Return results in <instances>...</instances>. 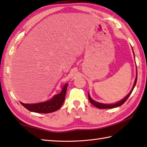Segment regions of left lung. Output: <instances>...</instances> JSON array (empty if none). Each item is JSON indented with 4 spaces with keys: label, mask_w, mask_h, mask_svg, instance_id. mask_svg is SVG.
<instances>
[{
    "label": "left lung",
    "mask_w": 147,
    "mask_h": 147,
    "mask_svg": "<svg viewBox=\"0 0 147 147\" xmlns=\"http://www.w3.org/2000/svg\"><path fill=\"white\" fill-rule=\"evenodd\" d=\"M133 54H134V53H133ZM135 56V55H134ZM137 71V70H136ZM136 81H137V73H136V78H135V83H134V85H133V88L130 91L129 93L127 95L125 98L119 101L118 102H116L115 104H102V103H100V102H96V101L94 100L92 98H91L89 94H88V98H89V100L90 101V102L93 104V105L94 106L97 107V108L99 109H111V108H114V107H118V106H121L122 105V104H123L125 102V101L128 99V98L129 97V96L131 95V94L132 92V91L133 90V89H134V87L135 86V85L136 84Z\"/></svg>",
    "instance_id": "8db88e82"
}]
</instances>
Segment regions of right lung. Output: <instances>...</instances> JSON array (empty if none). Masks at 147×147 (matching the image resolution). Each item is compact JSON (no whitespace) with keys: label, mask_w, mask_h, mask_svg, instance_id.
<instances>
[{"label":"right lung","mask_w":147,"mask_h":147,"mask_svg":"<svg viewBox=\"0 0 147 147\" xmlns=\"http://www.w3.org/2000/svg\"><path fill=\"white\" fill-rule=\"evenodd\" d=\"M68 84H66L62 88L61 92L53 97L50 100L46 102L37 104H21L25 108L31 112L38 113H50L56 111L59 109L65 100V94L67 89Z\"/></svg>","instance_id":"obj_1"}]
</instances>
